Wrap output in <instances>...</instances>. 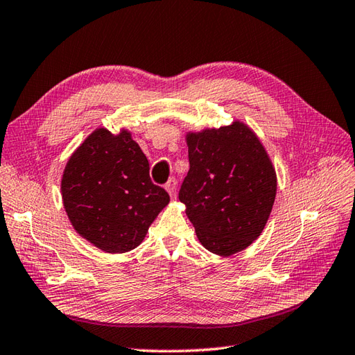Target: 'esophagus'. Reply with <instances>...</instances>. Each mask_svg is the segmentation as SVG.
<instances>
[{
    "mask_svg": "<svg viewBox=\"0 0 355 355\" xmlns=\"http://www.w3.org/2000/svg\"><path fill=\"white\" fill-rule=\"evenodd\" d=\"M165 189L168 190V193L171 195V198H175L177 196V180L169 178V181L165 184Z\"/></svg>",
    "mask_w": 355,
    "mask_h": 355,
    "instance_id": "obj_1",
    "label": "esophagus"
}]
</instances>
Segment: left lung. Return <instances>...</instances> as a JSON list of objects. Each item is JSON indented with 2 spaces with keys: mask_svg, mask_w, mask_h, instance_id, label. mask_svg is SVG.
I'll return each mask as SVG.
<instances>
[{
  "mask_svg": "<svg viewBox=\"0 0 355 355\" xmlns=\"http://www.w3.org/2000/svg\"><path fill=\"white\" fill-rule=\"evenodd\" d=\"M190 169L178 198L202 246L230 257L257 240L275 204V166L258 136L234 121L187 133Z\"/></svg>",
  "mask_w": 355,
  "mask_h": 355,
  "instance_id": "obj_1",
  "label": "left lung"
}]
</instances>
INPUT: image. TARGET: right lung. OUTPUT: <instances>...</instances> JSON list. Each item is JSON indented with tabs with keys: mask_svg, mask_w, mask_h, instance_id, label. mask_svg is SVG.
Segmentation results:
<instances>
[{
	"mask_svg": "<svg viewBox=\"0 0 355 355\" xmlns=\"http://www.w3.org/2000/svg\"><path fill=\"white\" fill-rule=\"evenodd\" d=\"M61 195L76 232L107 253L139 246L169 202L166 190L153 184L148 160L127 130L91 133L67 162Z\"/></svg>",
	"mask_w": 355,
	"mask_h": 355,
	"instance_id": "obj_1",
	"label": "right lung"
}]
</instances>
